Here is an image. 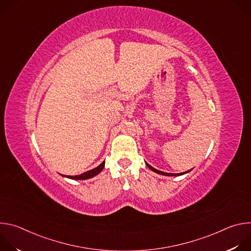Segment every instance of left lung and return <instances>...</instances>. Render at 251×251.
<instances>
[{"instance_id":"1","label":"left lung","mask_w":251,"mask_h":251,"mask_svg":"<svg viewBox=\"0 0 251 251\" xmlns=\"http://www.w3.org/2000/svg\"><path fill=\"white\" fill-rule=\"evenodd\" d=\"M146 165L148 166V168L149 169H151L153 172H155V173H158V174H161V175H164V176H181V175H184V174H186V173H188L189 171H187V172H184V173H178V174H171V173H165V172H162V171H159V170H156L155 168H153L152 166H150L148 163H146Z\"/></svg>"}]
</instances>
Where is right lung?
I'll list each match as a JSON object with an SVG mask.
<instances>
[{"label": "right lung", "mask_w": 251, "mask_h": 251, "mask_svg": "<svg viewBox=\"0 0 251 251\" xmlns=\"http://www.w3.org/2000/svg\"><path fill=\"white\" fill-rule=\"evenodd\" d=\"M104 165H105V162L103 161L98 167L92 169V170H89L81 175H78V176H68L69 178H73V180H86V178H90L96 175H98L104 168Z\"/></svg>", "instance_id": "add662e5"}]
</instances>
